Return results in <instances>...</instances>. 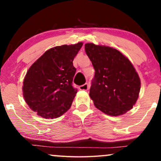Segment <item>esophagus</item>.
<instances>
[{
	"mask_svg": "<svg viewBox=\"0 0 161 161\" xmlns=\"http://www.w3.org/2000/svg\"><path fill=\"white\" fill-rule=\"evenodd\" d=\"M79 89L82 90V91H87V90L89 89V85L88 83H86V84L79 86Z\"/></svg>",
	"mask_w": 161,
	"mask_h": 161,
	"instance_id": "1",
	"label": "esophagus"
}]
</instances>
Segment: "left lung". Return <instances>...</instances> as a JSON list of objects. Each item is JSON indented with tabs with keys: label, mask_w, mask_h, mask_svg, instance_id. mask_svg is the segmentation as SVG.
<instances>
[{
	"label": "left lung",
	"mask_w": 161,
	"mask_h": 161,
	"mask_svg": "<svg viewBox=\"0 0 161 161\" xmlns=\"http://www.w3.org/2000/svg\"><path fill=\"white\" fill-rule=\"evenodd\" d=\"M95 70L89 96L101 111L119 116L136 104L141 81L132 63L116 49L93 43L85 45Z\"/></svg>",
	"instance_id": "left-lung-1"
}]
</instances>
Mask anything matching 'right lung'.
Segmentation results:
<instances>
[{"instance_id": "add662e5", "label": "right lung", "mask_w": 161, "mask_h": 161, "mask_svg": "<svg viewBox=\"0 0 161 161\" xmlns=\"http://www.w3.org/2000/svg\"><path fill=\"white\" fill-rule=\"evenodd\" d=\"M82 45L79 42L47 50L27 71L23 97L38 116L53 119L70 108L77 93L72 85L76 71L73 61Z\"/></svg>"}]
</instances>
